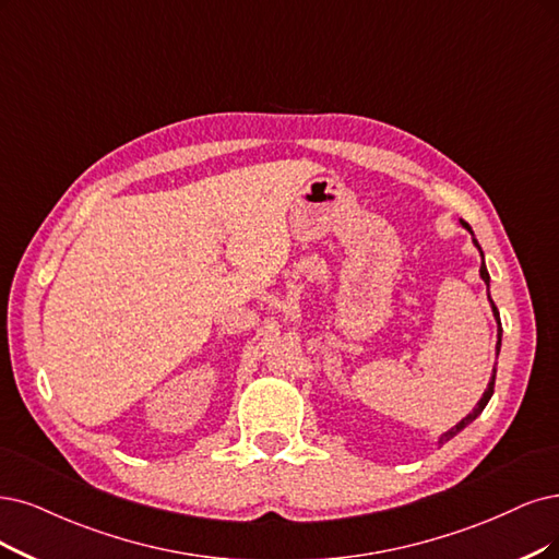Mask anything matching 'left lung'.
<instances>
[{
    "mask_svg": "<svg viewBox=\"0 0 559 559\" xmlns=\"http://www.w3.org/2000/svg\"><path fill=\"white\" fill-rule=\"evenodd\" d=\"M463 223V227H465V230H469L472 233V227L465 223V221H461ZM474 241V246H477L479 248V253H481V246H479V241L477 239H472ZM481 258H484V253H481ZM479 274H481V278H484V283H486V287L490 285V276H488V269H486V264H484V260H481V269H479ZM488 299H490V295H488ZM490 306H492V316H495V322H498V345H495V353H498L500 355V345H502V324H500V311H498V306H495L492 304V299H490ZM495 373H498V368H492V376H490V382H488V386H486V391H484V396H481V401L477 403V407H474L472 412H469V415L465 417V419H461L456 426H453L451 430H447V432H442V436H440V440H438V444L442 447L444 442H449L451 438H456L459 436V432L467 426V424H472L474 419H477L479 415H481V412H484V407L488 405V401H490V396H492V391H495Z\"/></svg>",
    "mask_w": 559,
    "mask_h": 559,
    "instance_id": "obj_1",
    "label": "left lung"
}]
</instances>
